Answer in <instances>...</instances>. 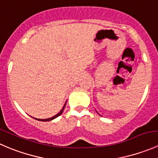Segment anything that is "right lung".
Here are the masks:
<instances>
[{
	"instance_id": "right-lung-1",
	"label": "right lung",
	"mask_w": 158,
	"mask_h": 158,
	"mask_svg": "<svg viewBox=\"0 0 158 158\" xmlns=\"http://www.w3.org/2000/svg\"><path fill=\"white\" fill-rule=\"evenodd\" d=\"M66 102H67V101H66ZM66 102H65L64 106H63V109H62L61 110H60V112H59L58 114H56V115L52 116V117H51V118H46V119H38V118H35V119H36V120H38V121H41V122H49V121L53 120V119H55L56 118H57V117H58V116H60V114H61L62 113H63V110H64V109H65V106H66Z\"/></svg>"
}]
</instances>
